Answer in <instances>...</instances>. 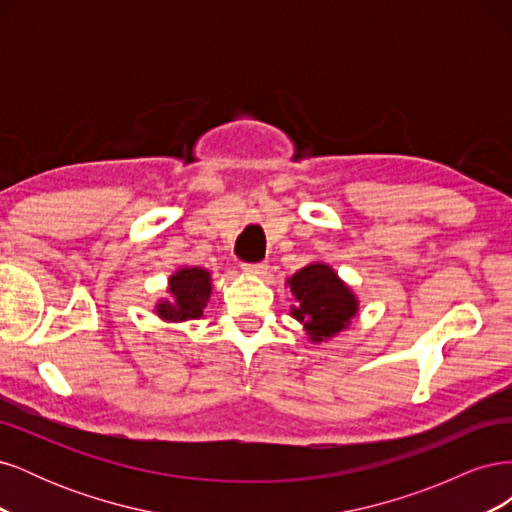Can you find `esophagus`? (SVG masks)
<instances>
[{"mask_svg":"<svg viewBox=\"0 0 512 512\" xmlns=\"http://www.w3.org/2000/svg\"><path fill=\"white\" fill-rule=\"evenodd\" d=\"M241 269L245 273H250V275H267L269 265H267V262H245Z\"/></svg>","mask_w":512,"mask_h":512,"instance_id":"1","label":"esophagus"}]
</instances>
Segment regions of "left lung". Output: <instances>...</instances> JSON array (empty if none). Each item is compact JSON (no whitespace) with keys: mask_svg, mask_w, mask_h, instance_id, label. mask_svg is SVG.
I'll use <instances>...</instances> for the list:
<instances>
[{"mask_svg":"<svg viewBox=\"0 0 512 512\" xmlns=\"http://www.w3.org/2000/svg\"><path fill=\"white\" fill-rule=\"evenodd\" d=\"M294 305L292 318H297L312 342H329L344 331L359 312L354 292L339 280V275L324 262H312L288 277Z\"/></svg>","mask_w":512,"mask_h":512,"instance_id":"8db88e82","label":"left lung"}]
</instances>
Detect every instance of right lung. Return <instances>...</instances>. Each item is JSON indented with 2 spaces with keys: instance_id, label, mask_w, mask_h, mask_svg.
I'll return each instance as SVG.
<instances>
[{
  "instance_id": "add662e5",
  "label": "right lung",
  "mask_w": 512,
  "mask_h": 512,
  "mask_svg": "<svg viewBox=\"0 0 512 512\" xmlns=\"http://www.w3.org/2000/svg\"><path fill=\"white\" fill-rule=\"evenodd\" d=\"M211 275L203 267H183L168 277L170 299L156 305V314L166 322L196 320L211 297Z\"/></svg>"
}]
</instances>
